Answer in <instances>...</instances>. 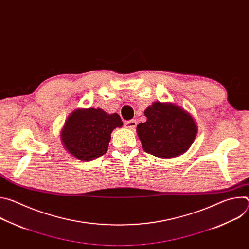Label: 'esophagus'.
I'll return each mask as SVG.
<instances>
[{
    "instance_id": "1",
    "label": "esophagus",
    "mask_w": 249,
    "mask_h": 249,
    "mask_svg": "<svg viewBox=\"0 0 249 249\" xmlns=\"http://www.w3.org/2000/svg\"><path fill=\"white\" fill-rule=\"evenodd\" d=\"M124 125H125V127L126 128H128V129H130V130H134L135 129V127L137 126V121L136 120H129V121H126L125 123H124Z\"/></svg>"
}]
</instances>
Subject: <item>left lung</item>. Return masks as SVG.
Masks as SVG:
<instances>
[{"mask_svg":"<svg viewBox=\"0 0 249 249\" xmlns=\"http://www.w3.org/2000/svg\"><path fill=\"white\" fill-rule=\"evenodd\" d=\"M144 113L147 121L137 125V134L146 153L169 159L184 154L191 147L197 125L180 106L155 101Z\"/></svg>","mask_w":249,"mask_h":249,"instance_id":"obj_1","label":"left lung"}]
</instances>
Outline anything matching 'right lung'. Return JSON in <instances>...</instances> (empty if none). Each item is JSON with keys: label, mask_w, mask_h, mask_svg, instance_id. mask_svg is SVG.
<instances>
[{"label": "right lung", "mask_w": 249, "mask_h": 249, "mask_svg": "<svg viewBox=\"0 0 249 249\" xmlns=\"http://www.w3.org/2000/svg\"><path fill=\"white\" fill-rule=\"evenodd\" d=\"M122 125L117 113L107 114L101 108L91 107L77 109L66 120L61 140L68 153L89 161L107 152L112 131Z\"/></svg>", "instance_id": "right-lung-1"}]
</instances>
